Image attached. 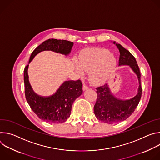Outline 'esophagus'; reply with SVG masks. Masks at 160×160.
I'll list each match as a JSON object with an SVG mask.
<instances>
[{
  "label": "esophagus",
  "mask_w": 160,
  "mask_h": 160,
  "mask_svg": "<svg viewBox=\"0 0 160 160\" xmlns=\"http://www.w3.org/2000/svg\"><path fill=\"white\" fill-rule=\"evenodd\" d=\"M89 88V87L87 85H85V84H84L83 85V90H87V89H88Z\"/></svg>",
  "instance_id": "34e87169"
}]
</instances>
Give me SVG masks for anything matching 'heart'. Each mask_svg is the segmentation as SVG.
Returning <instances> with one entry per match:
<instances>
[{"mask_svg":"<svg viewBox=\"0 0 160 160\" xmlns=\"http://www.w3.org/2000/svg\"><path fill=\"white\" fill-rule=\"evenodd\" d=\"M117 66V61L109 51L104 49H93L82 54L77 70L81 75L85 72H90L91 82L100 85L114 73Z\"/></svg>","mask_w":160,"mask_h":160,"instance_id":"obj_1","label":"heart"}]
</instances>
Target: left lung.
<instances>
[{
  "mask_svg": "<svg viewBox=\"0 0 160 160\" xmlns=\"http://www.w3.org/2000/svg\"><path fill=\"white\" fill-rule=\"evenodd\" d=\"M113 43H115V42ZM116 45L120 53L119 66L129 65L138 75L139 85L137 95L128 100H121L114 97L106 83L96 88L98 97L94 108V114L99 121L109 124L127 119L138 106L142 96L141 73L135 58L120 44L116 43Z\"/></svg>",
  "mask_w": 160,
  "mask_h": 160,
  "instance_id": "left-lung-1",
  "label": "left lung"
}]
</instances>
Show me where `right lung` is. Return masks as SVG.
Returning a JSON list of instances; mask_svg holds the SVG:
<instances>
[{"label":"right lung","instance_id":"1","mask_svg":"<svg viewBox=\"0 0 160 160\" xmlns=\"http://www.w3.org/2000/svg\"><path fill=\"white\" fill-rule=\"evenodd\" d=\"M73 45L72 42L65 40L48 39L44 41L32 52L28 64L39 52L52 51L64 55L69 54ZM28 64L24 70L25 94L26 99L37 117L49 123L64 122L71 114L75 100L83 92L80 80L64 82L56 92L49 96H41L33 92L28 80Z\"/></svg>","mask_w":160,"mask_h":160}]
</instances>
